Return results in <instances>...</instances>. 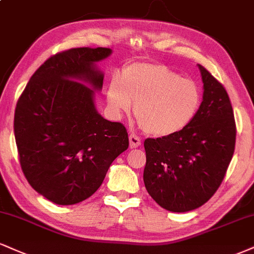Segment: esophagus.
<instances>
[{
    "label": "esophagus",
    "instance_id": "1",
    "mask_svg": "<svg viewBox=\"0 0 254 254\" xmlns=\"http://www.w3.org/2000/svg\"><path fill=\"white\" fill-rule=\"evenodd\" d=\"M129 140H130V148H138V146L140 145V138L137 135H135V133H130L129 136Z\"/></svg>",
    "mask_w": 254,
    "mask_h": 254
}]
</instances>
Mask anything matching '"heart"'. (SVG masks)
<instances>
[{"label": "heart", "instance_id": "b5f03b06", "mask_svg": "<svg viewBox=\"0 0 254 254\" xmlns=\"http://www.w3.org/2000/svg\"><path fill=\"white\" fill-rule=\"evenodd\" d=\"M106 100L119 118L135 105L142 129L152 136H169L193 122L202 104V88L160 63H133L109 81Z\"/></svg>", "mask_w": 254, "mask_h": 254}]
</instances>
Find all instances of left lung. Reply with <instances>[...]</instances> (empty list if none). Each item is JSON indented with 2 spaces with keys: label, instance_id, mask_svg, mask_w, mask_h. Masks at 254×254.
Wrapping results in <instances>:
<instances>
[{
  "label": "left lung",
  "instance_id": "left-lung-1",
  "mask_svg": "<svg viewBox=\"0 0 254 254\" xmlns=\"http://www.w3.org/2000/svg\"><path fill=\"white\" fill-rule=\"evenodd\" d=\"M198 68L203 99L193 122L173 135L144 140L145 188L170 212H189L206 203L234 154L237 127L230 97L203 66Z\"/></svg>",
  "mask_w": 254,
  "mask_h": 254
}]
</instances>
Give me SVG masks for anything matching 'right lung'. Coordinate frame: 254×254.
Returning a JSON list of instances; mask_svg holds the SVG:
<instances>
[{
	"label": "right lung",
	"mask_w": 254,
	"mask_h": 254,
	"mask_svg": "<svg viewBox=\"0 0 254 254\" xmlns=\"http://www.w3.org/2000/svg\"><path fill=\"white\" fill-rule=\"evenodd\" d=\"M110 48H71L36 69L14 117L20 164L29 185L57 204L86 200L129 146L125 127L98 114L94 91L104 74L96 63Z\"/></svg>",
	"instance_id": "obj_1"
}]
</instances>
